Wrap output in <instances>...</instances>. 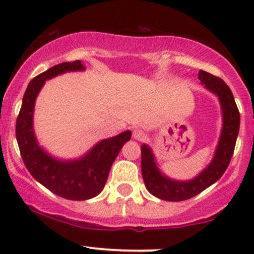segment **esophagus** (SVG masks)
Returning a JSON list of instances; mask_svg holds the SVG:
<instances>
[{"label":"esophagus","instance_id":"34e87169","mask_svg":"<svg viewBox=\"0 0 254 254\" xmlns=\"http://www.w3.org/2000/svg\"><path fill=\"white\" fill-rule=\"evenodd\" d=\"M132 137L135 139H137V141H142V139L145 138V133H144L143 130L135 129L132 131Z\"/></svg>","mask_w":254,"mask_h":254}]
</instances>
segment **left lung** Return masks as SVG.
Listing matches in <instances>:
<instances>
[{
	"label": "left lung",
	"mask_w": 254,
	"mask_h": 254,
	"mask_svg": "<svg viewBox=\"0 0 254 254\" xmlns=\"http://www.w3.org/2000/svg\"><path fill=\"white\" fill-rule=\"evenodd\" d=\"M198 80L203 84L204 88L216 95L220 101L221 113H222L220 138L210 164L200 171L196 177L189 180H177L166 176L160 170L153 149L148 144H142L141 168L144 185L153 196L162 200L180 202L200 193L223 176L234 153L235 142L240 127V113L232 90L224 83L222 78L214 76L206 71L199 70Z\"/></svg>",
	"instance_id": "8db88e82"
}]
</instances>
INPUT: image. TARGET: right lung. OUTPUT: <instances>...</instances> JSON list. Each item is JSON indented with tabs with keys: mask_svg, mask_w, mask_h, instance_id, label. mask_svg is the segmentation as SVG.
Instances as JSON below:
<instances>
[{
	"mask_svg": "<svg viewBox=\"0 0 254 254\" xmlns=\"http://www.w3.org/2000/svg\"><path fill=\"white\" fill-rule=\"evenodd\" d=\"M84 70V64L75 61L57 64L34 77L26 89L16 121V141L26 168L52 193L70 200L90 199L103 191L111 166L131 138V131L127 130L101 139L76 159H60L39 144L33 127L34 106L45 81L65 72Z\"/></svg>",
	"mask_w": 254,
	"mask_h": 254,
	"instance_id": "right-lung-1",
	"label": "right lung"
}]
</instances>
